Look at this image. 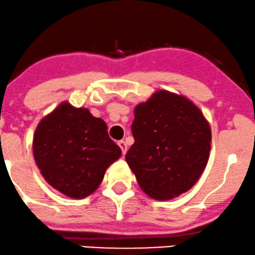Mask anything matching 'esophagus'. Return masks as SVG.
Instances as JSON below:
<instances>
[{
  "label": "esophagus",
  "instance_id": "esophagus-1",
  "mask_svg": "<svg viewBox=\"0 0 255 255\" xmlns=\"http://www.w3.org/2000/svg\"><path fill=\"white\" fill-rule=\"evenodd\" d=\"M118 144H119V146H120L121 150H122V154H124V155H125V154L127 153V143H126L124 140H121V141H119Z\"/></svg>",
  "mask_w": 255,
  "mask_h": 255
}]
</instances>
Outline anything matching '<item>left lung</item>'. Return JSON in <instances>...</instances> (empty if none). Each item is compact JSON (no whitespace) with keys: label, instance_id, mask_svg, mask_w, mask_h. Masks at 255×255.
I'll use <instances>...</instances> for the list:
<instances>
[{"label":"left lung","instance_id":"obj_1","mask_svg":"<svg viewBox=\"0 0 255 255\" xmlns=\"http://www.w3.org/2000/svg\"><path fill=\"white\" fill-rule=\"evenodd\" d=\"M131 133L135 142L126 161L151 199L166 201L186 193L206 168L211 126L186 96L157 90L135 107Z\"/></svg>","mask_w":255,"mask_h":255}]
</instances>
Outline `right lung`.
<instances>
[{
	"label": "right lung",
	"mask_w": 255,
	"mask_h": 255,
	"mask_svg": "<svg viewBox=\"0 0 255 255\" xmlns=\"http://www.w3.org/2000/svg\"><path fill=\"white\" fill-rule=\"evenodd\" d=\"M33 153L51 187L69 198L83 199L98 189L122 151L102 119L64 101L37 125Z\"/></svg>",
	"instance_id": "obj_1"
}]
</instances>
